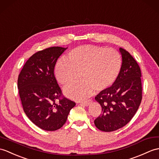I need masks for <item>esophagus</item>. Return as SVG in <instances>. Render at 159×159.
<instances>
[{"instance_id": "esophagus-1", "label": "esophagus", "mask_w": 159, "mask_h": 159, "mask_svg": "<svg viewBox=\"0 0 159 159\" xmlns=\"http://www.w3.org/2000/svg\"><path fill=\"white\" fill-rule=\"evenodd\" d=\"M80 104H83V105H84L86 106H88L90 104V101H84V102H80Z\"/></svg>"}]
</instances>
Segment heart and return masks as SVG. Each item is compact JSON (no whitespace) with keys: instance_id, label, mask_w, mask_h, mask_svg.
<instances>
[{"instance_id":"b5f03b06","label":"heart","mask_w":159,"mask_h":159,"mask_svg":"<svg viewBox=\"0 0 159 159\" xmlns=\"http://www.w3.org/2000/svg\"><path fill=\"white\" fill-rule=\"evenodd\" d=\"M120 68V56L116 50L84 45L74 49L66 60L57 63L55 76L58 82L66 86L76 83L81 74L82 82L66 87L64 93L72 99L83 100L94 89L101 91L111 86L119 76Z\"/></svg>"}]
</instances>
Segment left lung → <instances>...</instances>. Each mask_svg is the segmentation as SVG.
<instances>
[{"label":"left lung","mask_w":159,"mask_h":159,"mask_svg":"<svg viewBox=\"0 0 159 159\" xmlns=\"http://www.w3.org/2000/svg\"><path fill=\"white\" fill-rule=\"evenodd\" d=\"M120 71L111 87L95 98L102 107V114L94 120L98 129L116 131L129 122L137 112L142 99V74L137 61L131 54L120 48Z\"/></svg>","instance_id":"left-lung-1"}]
</instances>
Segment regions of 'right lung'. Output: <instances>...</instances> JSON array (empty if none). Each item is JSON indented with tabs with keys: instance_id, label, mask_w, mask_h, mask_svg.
Returning <instances> with one entry per match:
<instances>
[{
	"instance_id": "1",
	"label": "right lung",
	"mask_w": 159,
	"mask_h": 159,
	"mask_svg": "<svg viewBox=\"0 0 159 159\" xmlns=\"http://www.w3.org/2000/svg\"><path fill=\"white\" fill-rule=\"evenodd\" d=\"M66 49L53 47L38 51L25 62L18 76L17 88L24 112L45 131L60 129L76 105L64 97L60 98L61 91L54 75L57 59Z\"/></svg>"
}]
</instances>
